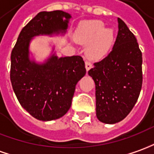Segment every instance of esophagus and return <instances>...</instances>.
Returning a JSON list of instances; mask_svg holds the SVG:
<instances>
[{"mask_svg": "<svg viewBox=\"0 0 154 154\" xmlns=\"http://www.w3.org/2000/svg\"><path fill=\"white\" fill-rule=\"evenodd\" d=\"M85 67L87 71L90 70V69L92 68V64H91L89 61H88V60H87V61L85 62Z\"/></svg>", "mask_w": 154, "mask_h": 154, "instance_id": "esophagus-1", "label": "esophagus"}]
</instances>
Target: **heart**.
I'll return each instance as SVG.
<instances>
[{"label": "heart", "instance_id": "1", "mask_svg": "<svg viewBox=\"0 0 154 154\" xmlns=\"http://www.w3.org/2000/svg\"><path fill=\"white\" fill-rule=\"evenodd\" d=\"M79 43L88 44L86 54L88 58H103L111 49L115 41V32L111 28H104L101 21H90L82 23L76 33Z\"/></svg>", "mask_w": 154, "mask_h": 154}]
</instances>
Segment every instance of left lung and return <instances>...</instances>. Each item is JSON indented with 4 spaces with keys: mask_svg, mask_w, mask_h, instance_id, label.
Masks as SVG:
<instances>
[{
    "mask_svg": "<svg viewBox=\"0 0 154 154\" xmlns=\"http://www.w3.org/2000/svg\"><path fill=\"white\" fill-rule=\"evenodd\" d=\"M118 29L112 51L88 71L95 82L96 116L105 124L127 116L143 84V57L137 38L119 17Z\"/></svg>",
    "mask_w": 154,
    "mask_h": 154,
    "instance_id": "left-lung-1",
    "label": "left lung"
}]
</instances>
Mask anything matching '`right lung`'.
<instances>
[{
	"label": "right lung",
	"instance_id": "1",
	"mask_svg": "<svg viewBox=\"0 0 154 154\" xmlns=\"http://www.w3.org/2000/svg\"><path fill=\"white\" fill-rule=\"evenodd\" d=\"M72 17L63 11H41L22 29L11 55V82L22 107L37 120L62 117L72 105L76 85L86 74L81 56L58 57L44 62L30 60V42L35 36L65 34ZM54 51V49H53Z\"/></svg>",
	"mask_w": 154,
	"mask_h": 154
}]
</instances>
